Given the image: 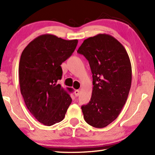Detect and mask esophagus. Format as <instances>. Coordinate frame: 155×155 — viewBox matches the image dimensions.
I'll return each mask as SVG.
<instances>
[{
    "mask_svg": "<svg viewBox=\"0 0 155 155\" xmlns=\"http://www.w3.org/2000/svg\"><path fill=\"white\" fill-rule=\"evenodd\" d=\"M79 94H80V91L78 90L74 91V94H75L76 96H79Z\"/></svg>",
    "mask_w": 155,
    "mask_h": 155,
    "instance_id": "1",
    "label": "esophagus"
}]
</instances>
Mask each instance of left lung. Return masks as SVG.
<instances>
[{
  "label": "left lung",
  "instance_id": "obj_1",
  "mask_svg": "<svg viewBox=\"0 0 155 155\" xmlns=\"http://www.w3.org/2000/svg\"><path fill=\"white\" fill-rule=\"evenodd\" d=\"M77 52L88 60L93 77L90 101L81 107L88 124L104 128L114 121L127 101L132 68L122 44L108 34L84 40Z\"/></svg>",
  "mask_w": 155,
  "mask_h": 155
}]
</instances>
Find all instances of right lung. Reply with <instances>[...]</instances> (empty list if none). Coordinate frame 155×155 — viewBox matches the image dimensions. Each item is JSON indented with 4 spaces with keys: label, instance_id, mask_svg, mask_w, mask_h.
I'll return each mask as SVG.
<instances>
[{
    "label": "right lung",
    "instance_id": "right-lung-1",
    "mask_svg": "<svg viewBox=\"0 0 155 155\" xmlns=\"http://www.w3.org/2000/svg\"><path fill=\"white\" fill-rule=\"evenodd\" d=\"M78 40H65L51 34L38 36L26 46L19 63L20 91L31 114L41 124L52 126L62 121L72 103L70 92L57 81L62 77L61 64L72 55Z\"/></svg>",
    "mask_w": 155,
    "mask_h": 155
}]
</instances>
